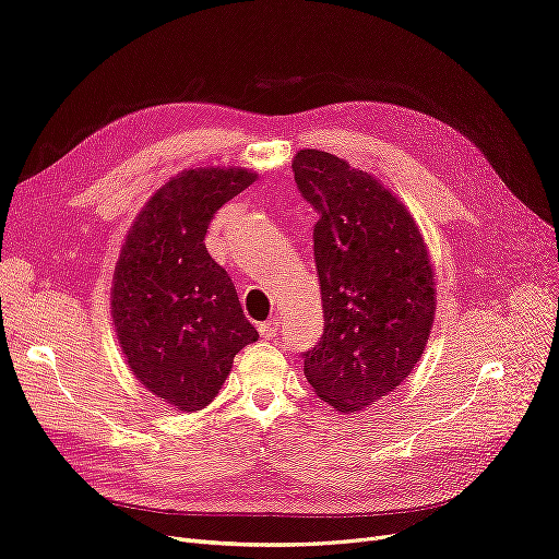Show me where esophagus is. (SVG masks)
I'll list each match as a JSON object with an SVG mask.
<instances>
[{
	"label": "esophagus",
	"mask_w": 559,
	"mask_h": 559,
	"mask_svg": "<svg viewBox=\"0 0 559 559\" xmlns=\"http://www.w3.org/2000/svg\"><path fill=\"white\" fill-rule=\"evenodd\" d=\"M278 326H281V320H278V318H272V320H266V322H260V324H258V331H260L262 337L274 340V337L278 335Z\"/></svg>",
	"instance_id": "esophagus-1"
}]
</instances>
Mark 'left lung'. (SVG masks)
I'll list each match as a JSON object with an SVG mask.
<instances>
[{"instance_id": "8db88e82", "label": "left lung", "mask_w": 559, "mask_h": 559, "mask_svg": "<svg viewBox=\"0 0 559 559\" xmlns=\"http://www.w3.org/2000/svg\"><path fill=\"white\" fill-rule=\"evenodd\" d=\"M312 230L324 333L304 374L326 404L354 414L393 393L420 360L436 283L414 216L374 176L324 151L293 159Z\"/></svg>"}]
</instances>
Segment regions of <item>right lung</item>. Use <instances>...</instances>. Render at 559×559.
I'll use <instances>...</instances> for the list:
<instances>
[{
    "instance_id": "add662e5",
    "label": "right lung",
    "mask_w": 559,
    "mask_h": 559,
    "mask_svg": "<svg viewBox=\"0 0 559 559\" xmlns=\"http://www.w3.org/2000/svg\"><path fill=\"white\" fill-rule=\"evenodd\" d=\"M247 168H187L134 219L111 285L118 345L134 377L176 411L222 391L235 354L258 340L235 285L205 249L212 216L253 185Z\"/></svg>"
}]
</instances>
